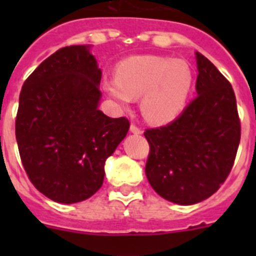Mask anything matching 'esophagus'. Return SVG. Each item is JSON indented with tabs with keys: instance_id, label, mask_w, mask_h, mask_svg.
<instances>
[{
	"instance_id": "esophagus-1",
	"label": "esophagus",
	"mask_w": 256,
	"mask_h": 256,
	"mask_svg": "<svg viewBox=\"0 0 256 256\" xmlns=\"http://www.w3.org/2000/svg\"><path fill=\"white\" fill-rule=\"evenodd\" d=\"M130 132L134 133V134H141V133H142L141 128H140L138 126H136L134 123L130 124Z\"/></svg>"
}]
</instances>
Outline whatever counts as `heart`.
Wrapping results in <instances>:
<instances>
[{"mask_svg": "<svg viewBox=\"0 0 256 256\" xmlns=\"http://www.w3.org/2000/svg\"><path fill=\"white\" fill-rule=\"evenodd\" d=\"M194 74L186 61L156 55L132 56L116 66V79H106L104 90L120 106L141 97V112L148 122L174 120L186 106Z\"/></svg>", "mask_w": 256, "mask_h": 256, "instance_id": "obj_1", "label": "heart"}]
</instances>
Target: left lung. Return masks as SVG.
Wrapping results in <instances>:
<instances>
[{
  "mask_svg": "<svg viewBox=\"0 0 256 256\" xmlns=\"http://www.w3.org/2000/svg\"><path fill=\"white\" fill-rule=\"evenodd\" d=\"M195 100L166 126L148 128L146 177L165 200L192 205L210 198L227 180L241 138L234 88L196 52Z\"/></svg>",
  "mask_w": 256,
  "mask_h": 256,
  "instance_id": "8db88e82",
  "label": "left lung"
}]
</instances>
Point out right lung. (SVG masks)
Instances as JSON below:
<instances>
[{
    "label": "right lung",
    "instance_id": "obj_1",
    "mask_svg": "<svg viewBox=\"0 0 256 256\" xmlns=\"http://www.w3.org/2000/svg\"><path fill=\"white\" fill-rule=\"evenodd\" d=\"M88 48L62 47L42 61L22 84L15 120L26 176L62 204L100 190L106 159L130 130L126 118L98 110L101 70Z\"/></svg>",
    "mask_w": 256,
    "mask_h": 256
}]
</instances>
